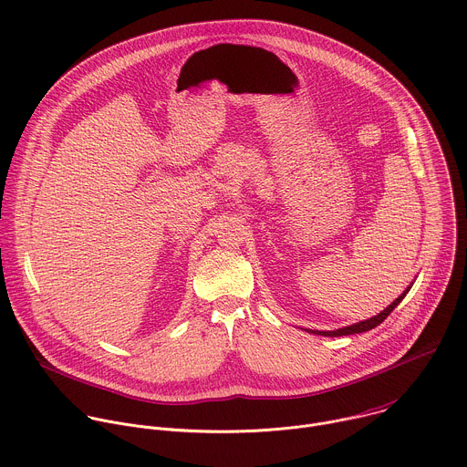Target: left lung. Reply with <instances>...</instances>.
<instances>
[{
	"mask_svg": "<svg viewBox=\"0 0 467 467\" xmlns=\"http://www.w3.org/2000/svg\"><path fill=\"white\" fill-rule=\"evenodd\" d=\"M409 289H410V285L389 306V307H385L381 314H378L376 317H370V319H367V321H361V323H358V325H352V327H345V328H339V330H334V332H314V334H317V336H327V337H341V336H352V334H363V332H368V330H372V328H376L378 325H381L389 316H390V312L392 309L403 300V296L409 293Z\"/></svg>",
	"mask_w": 467,
	"mask_h": 467,
	"instance_id": "1",
	"label": "left lung"
}]
</instances>
